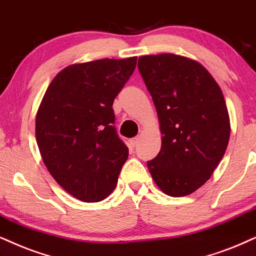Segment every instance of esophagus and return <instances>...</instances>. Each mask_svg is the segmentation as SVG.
I'll return each instance as SVG.
<instances>
[{
  "label": "esophagus",
  "mask_w": 256,
  "mask_h": 256,
  "mask_svg": "<svg viewBox=\"0 0 256 256\" xmlns=\"http://www.w3.org/2000/svg\"><path fill=\"white\" fill-rule=\"evenodd\" d=\"M138 140H139V138L138 137H134V138H131L130 139V145L132 148H134L136 145H137V143H138Z\"/></svg>",
  "instance_id": "obj_1"
}]
</instances>
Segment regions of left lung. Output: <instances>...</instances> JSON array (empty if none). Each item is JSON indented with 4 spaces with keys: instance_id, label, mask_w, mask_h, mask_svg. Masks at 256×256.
I'll return each instance as SVG.
<instances>
[{
    "instance_id": "left-lung-1",
    "label": "left lung",
    "mask_w": 256,
    "mask_h": 256,
    "mask_svg": "<svg viewBox=\"0 0 256 256\" xmlns=\"http://www.w3.org/2000/svg\"><path fill=\"white\" fill-rule=\"evenodd\" d=\"M138 70L163 136L148 171L166 195H190L210 178L227 150L230 120L224 96L212 74L186 56H140Z\"/></svg>"
}]
</instances>
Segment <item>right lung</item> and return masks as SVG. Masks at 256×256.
I'll list each match as a JSON object with an SVG mask.
<instances>
[{"label": "right lung", "instance_id": "obj_1", "mask_svg": "<svg viewBox=\"0 0 256 256\" xmlns=\"http://www.w3.org/2000/svg\"><path fill=\"white\" fill-rule=\"evenodd\" d=\"M136 64L137 56L70 64L52 80L38 106L35 134L44 166L82 202L106 198L128 157L112 105Z\"/></svg>", "mask_w": 256, "mask_h": 256}]
</instances>
